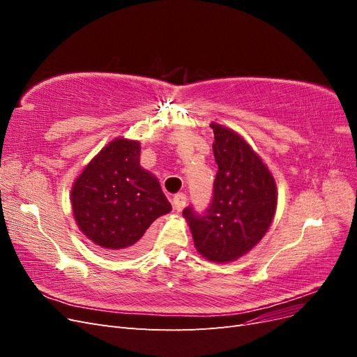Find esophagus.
<instances>
[{
  "instance_id": "esophagus-1",
  "label": "esophagus",
  "mask_w": 357,
  "mask_h": 357,
  "mask_svg": "<svg viewBox=\"0 0 357 357\" xmlns=\"http://www.w3.org/2000/svg\"><path fill=\"white\" fill-rule=\"evenodd\" d=\"M186 204H188V198L185 193H177V195L172 198V205H174V208L177 211H181L183 208H185Z\"/></svg>"
}]
</instances>
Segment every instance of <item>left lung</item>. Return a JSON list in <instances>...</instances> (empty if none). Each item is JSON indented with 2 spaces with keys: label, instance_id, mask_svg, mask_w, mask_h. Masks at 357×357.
I'll return each instance as SVG.
<instances>
[{
  "label": "left lung",
  "instance_id": "left-lung-1",
  "mask_svg": "<svg viewBox=\"0 0 357 357\" xmlns=\"http://www.w3.org/2000/svg\"><path fill=\"white\" fill-rule=\"evenodd\" d=\"M213 153L218 164L213 201L202 215L183 210L198 253L215 264L247 255L264 238L277 210V185L253 147L215 122Z\"/></svg>",
  "mask_w": 357,
  "mask_h": 357
}]
</instances>
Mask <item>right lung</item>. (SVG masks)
Listing matches in <instances>:
<instances>
[{
	"instance_id": "1",
	"label": "right lung",
	"mask_w": 357,
	"mask_h": 357,
	"mask_svg": "<svg viewBox=\"0 0 357 357\" xmlns=\"http://www.w3.org/2000/svg\"><path fill=\"white\" fill-rule=\"evenodd\" d=\"M139 152L135 139L117 137L73 183L75 223L105 250L135 252L149 226L172 210L159 180L139 165Z\"/></svg>"
}]
</instances>
